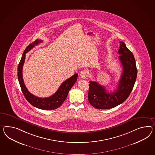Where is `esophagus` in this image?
Listing matches in <instances>:
<instances>
[{
    "mask_svg": "<svg viewBox=\"0 0 155 155\" xmlns=\"http://www.w3.org/2000/svg\"><path fill=\"white\" fill-rule=\"evenodd\" d=\"M79 75L80 76L81 79H85L87 76V72L85 70H83L80 72Z\"/></svg>",
    "mask_w": 155,
    "mask_h": 155,
    "instance_id": "1",
    "label": "esophagus"
}]
</instances>
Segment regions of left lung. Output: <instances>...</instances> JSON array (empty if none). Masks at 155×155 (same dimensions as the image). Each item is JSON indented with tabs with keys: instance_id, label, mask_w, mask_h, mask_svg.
I'll return each instance as SVG.
<instances>
[{
	"instance_id": "8db88e82",
	"label": "left lung",
	"mask_w": 155,
	"mask_h": 155,
	"mask_svg": "<svg viewBox=\"0 0 155 155\" xmlns=\"http://www.w3.org/2000/svg\"><path fill=\"white\" fill-rule=\"evenodd\" d=\"M118 51L123 72L116 90L107 91L105 87L96 81H89L88 101L97 109H110L116 107L127 99L133 90L137 75L135 60L132 52L123 41H120Z\"/></svg>"
}]
</instances>
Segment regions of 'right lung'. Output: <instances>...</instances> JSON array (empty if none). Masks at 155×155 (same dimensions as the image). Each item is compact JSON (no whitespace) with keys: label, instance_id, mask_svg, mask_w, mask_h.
Wrapping results in <instances>:
<instances>
[{"label":"right lung","instance_id":"add662e5","mask_svg":"<svg viewBox=\"0 0 155 155\" xmlns=\"http://www.w3.org/2000/svg\"><path fill=\"white\" fill-rule=\"evenodd\" d=\"M41 42H43V40L37 39L32 42L31 44L28 45L24 51L18 66V79L23 94L29 103L33 106L39 109L44 110H52L58 108L64 103V101L68 97L70 90L74 84L75 83L78 79V74H75L70 78L65 80L61 85L57 91L54 94L47 98H39L30 93L26 87L22 78V68L26 57L25 54L30 51L35 46Z\"/></svg>","mask_w":155,"mask_h":155}]
</instances>
